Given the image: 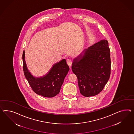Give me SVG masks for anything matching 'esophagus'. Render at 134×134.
Segmentation results:
<instances>
[{
  "label": "esophagus",
  "mask_w": 134,
  "mask_h": 134,
  "mask_svg": "<svg viewBox=\"0 0 134 134\" xmlns=\"http://www.w3.org/2000/svg\"><path fill=\"white\" fill-rule=\"evenodd\" d=\"M66 62H67V64H68V65L70 67L72 64V60H71L70 59H68L66 60Z\"/></svg>",
  "instance_id": "esophagus-1"
}]
</instances>
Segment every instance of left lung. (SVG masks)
I'll return each instance as SVG.
<instances>
[{
  "label": "left lung",
  "instance_id": "obj_1",
  "mask_svg": "<svg viewBox=\"0 0 134 134\" xmlns=\"http://www.w3.org/2000/svg\"><path fill=\"white\" fill-rule=\"evenodd\" d=\"M72 71L77 79L83 96H95L103 89L110 78V51L107 40H103L85 49L74 59Z\"/></svg>",
  "mask_w": 134,
  "mask_h": 134
}]
</instances>
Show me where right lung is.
Segmentation results:
<instances>
[{
	"label": "right lung",
	"instance_id": "obj_1",
	"mask_svg": "<svg viewBox=\"0 0 134 134\" xmlns=\"http://www.w3.org/2000/svg\"><path fill=\"white\" fill-rule=\"evenodd\" d=\"M22 59L24 75L35 93L47 98L53 97L59 94L69 70L65 59L54 64L48 74L40 78L34 77L27 69L25 60L24 51Z\"/></svg>",
	"mask_w": 134,
	"mask_h": 134
}]
</instances>
